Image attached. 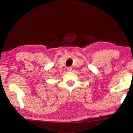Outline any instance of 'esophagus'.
<instances>
[{
    "label": "esophagus",
    "mask_w": 133,
    "mask_h": 133,
    "mask_svg": "<svg viewBox=\"0 0 133 133\" xmlns=\"http://www.w3.org/2000/svg\"><path fill=\"white\" fill-rule=\"evenodd\" d=\"M67 70H68V71H71V70H72V68L70 67V66H68V67L67 68Z\"/></svg>",
    "instance_id": "obj_1"
}]
</instances>
